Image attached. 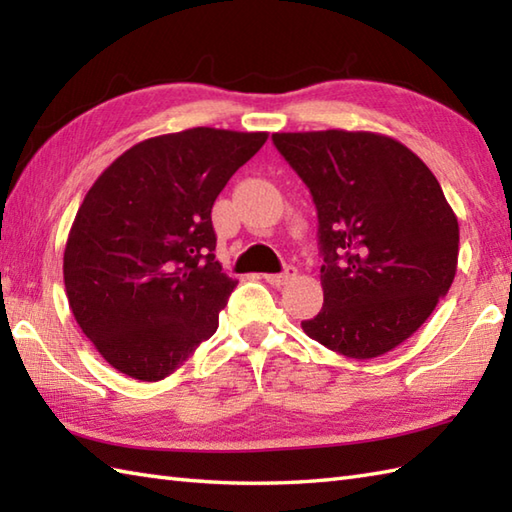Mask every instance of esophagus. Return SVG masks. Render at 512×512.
I'll return each instance as SVG.
<instances>
[{
	"label": "esophagus",
	"mask_w": 512,
	"mask_h": 512,
	"mask_svg": "<svg viewBox=\"0 0 512 512\" xmlns=\"http://www.w3.org/2000/svg\"><path fill=\"white\" fill-rule=\"evenodd\" d=\"M295 275H297V270L292 268V266H286V270L284 273H275V275H264V279L268 281L270 286H284V284H288L290 279H295Z\"/></svg>",
	"instance_id": "esophagus-1"
}]
</instances>
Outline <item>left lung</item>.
Listing matches in <instances>:
<instances>
[{"label":"left lung","instance_id":"8db88e82","mask_svg":"<svg viewBox=\"0 0 512 512\" xmlns=\"http://www.w3.org/2000/svg\"><path fill=\"white\" fill-rule=\"evenodd\" d=\"M319 217L323 308L301 321L347 358L407 341L447 295L458 268V217L431 169L372 132L273 134Z\"/></svg>","mask_w":512,"mask_h":512}]
</instances>
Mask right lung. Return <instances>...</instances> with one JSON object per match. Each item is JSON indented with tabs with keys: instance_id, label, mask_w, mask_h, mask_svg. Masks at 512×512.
<instances>
[{
	"instance_id": "1",
	"label": "right lung",
	"mask_w": 512,
	"mask_h": 512,
	"mask_svg": "<svg viewBox=\"0 0 512 512\" xmlns=\"http://www.w3.org/2000/svg\"><path fill=\"white\" fill-rule=\"evenodd\" d=\"M266 138L213 127L149 138L85 195L63 253L65 292L118 372L156 383L215 334L237 281L215 259L211 209Z\"/></svg>"
}]
</instances>
